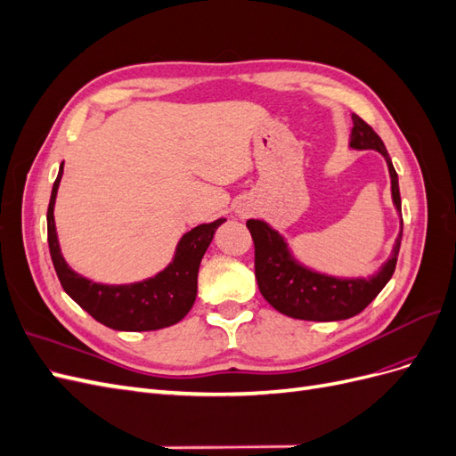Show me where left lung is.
Instances as JSON below:
<instances>
[{"instance_id": "8db88e82", "label": "left lung", "mask_w": 456, "mask_h": 456, "mask_svg": "<svg viewBox=\"0 0 456 456\" xmlns=\"http://www.w3.org/2000/svg\"><path fill=\"white\" fill-rule=\"evenodd\" d=\"M352 119L354 129L350 146L357 150H379L386 158L392 176L394 203L402 213L397 173L384 142L360 116L354 114ZM247 228H249L255 243V278L262 297L278 312L308 322L348 320L365 310L394 275L399 245H402V232H399L392 256L370 280H337L300 266L289 255L280 233L273 232L268 224L260 220H247Z\"/></svg>"}]
</instances>
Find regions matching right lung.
I'll use <instances>...</instances> for the list:
<instances>
[{
  "label": "right lung",
  "instance_id": "obj_1",
  "mask_svg": "<svg viewBox=\"0 0 456 456\" xmlns=\"http://www.w3.org/2000/svg\"><path fill=\"white\" fill-rule=\"evenodd\" d=\"M61 175L62 165L47 207V241L54 272L64 291L96 322L116 330H156L181 322L194 306L200 262L215 236V230L224 223V218L188 232L178 243L173 265L156 278L121 287L99 285L72 272L61 255L53 218Z\"/></svg>",
  "mask_w": 456,
  "mask_h": 456
}]
</instances>
